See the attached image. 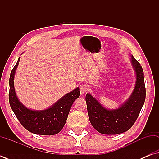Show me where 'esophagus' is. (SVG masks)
Returning <instances> with one entry per match:
<instances>
[{"label": "esophagus", "mask_w": 159, "mask_h": 159, "mask_svg": "<svg viewBox=\"0 0 159 159\" xmlns=\"http://www.w3.org/2000/svg\"><path fill=\"white\" fill-rule=\"evenodd\" d=\"M80 94L81 95H84L85 94L86 92L88 91L89 88H88V86L85 84H82L80 85Z\"/></svg>", "instance_id": "esophagus-1"}]
</instances>
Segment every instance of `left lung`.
<instances>
[{
	"mask_svg": "<svg viewBox=\"0 0 159 159\" xmlns=\"http://www.w3.org/2000/svg\"><path fill=\"white\" fill-rule=\"evenodd\" d=\"M130 61L135 72V86L129 98L118 108L107 109L90 93L86 95L89 120L101 134L115 135L129 129L144 104L146 91L143 68L133 55H131Z\"/></svg>",
	"mask_w": 159,
	"mask_h": 159,
	"instance_id": "obj_1",
	"label": "left lung"
}]
</instances>
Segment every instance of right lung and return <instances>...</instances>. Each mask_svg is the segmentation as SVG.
<instances>
[{
    "label": "right lung",
    "mask_w": 159,
    "mask_h": 159,
    "mask_svg": "<svg viewBox=\"0 0 159 159\" xmlns=\"http://www.w3.org/2000/svg\"><path fill=\"white\" fill-rule=\"evenodd\" d=\"M20 58L19 57L10 77L9 101L11 109L20 124L30 132L46 136L58 134L66 122L68 113L75 100L80 97V88L77 87L73 91L66 94L46 109H29L20 102L14 89V75Z\"/></svg>",
    "instance_id": "1"
}]
</instances>
